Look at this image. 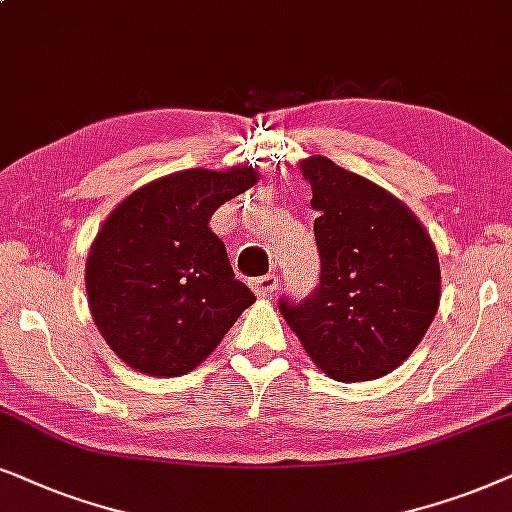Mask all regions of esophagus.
I'll return each instance as SVG.
<instances>
[{"label": "esophagus", "instance_id": "34e87169", "mask_svg": "<svg viewBox=\"0 0 512 512\" xmlns=\"http://www.w3.org/2000/svg\"><path fill=\"white\" fill-rule=\"evenodd\" d=\"M250 285H252V290H255L257 297H271L278 288V276H274V274L260 276V278H255Z\"/></svg>", "mask_w": 512, "mask_h": 512}]
</instances>
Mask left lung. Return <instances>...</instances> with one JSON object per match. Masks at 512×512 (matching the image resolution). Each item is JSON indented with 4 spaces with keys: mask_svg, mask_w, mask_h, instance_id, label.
I'll return each instance as SVG.
<instances>
[{
    "mask_svg": "<svg viewBox=\"0 0 512 512\" xmlns=\"http://www.w3.org/2000/svg\"><path fill=\"white\" fill-rule=\"evenodd\" d=\"M318 210L320 281L278 309L327 377L370 381L410 358L440 304L431 238L395 196L325 156L299 163Z\"/></svg>",
    "mask_w": 512,
    "mask_h": 512,
    "instance_id": "obj_1",
    "label": "left lung"
}]
</instances>
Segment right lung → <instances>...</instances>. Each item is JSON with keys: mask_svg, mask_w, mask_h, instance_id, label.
Here are the masks:
<instances>
[{"mask_svg": "<svg viewBox=\"0 0 512 512\" xmlns=\"http://www.w3.org/2000/svg\"><path fill=\"white\" fill-rule=\"evenodd\" d=\"M255 182L252 166L182 170L133 192L102 224L86 262L88 304L133 370H194L255 302L210 229L215 210Z\"/></svg>", "mask_w": 512, "mask_h": 512, "instance_id": "add662e5", "label": "right lung"}]
</instances>
